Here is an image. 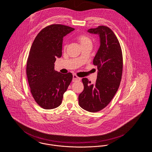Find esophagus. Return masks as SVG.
Returning <instances> with one entry per match:
<instances>
[{
	"label": "esophagus",
	"instance_id": "obj_1",
	"mask_svg": "<svg viewBox=\"0 0 152 152\" xmlns=\"http://www.w3.org/2000/svg\"><path fill=\"white\" fill-rule=\"evenodd\" d=\"M80 80H81V78H80L78 76H77L76 75L74 74L73 75V80H72L73 82H79Z\"/></svg>",
	"mask_w": 152,
	"mask_h": 152
}]
</instances>
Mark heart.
<instances>
[{"mask_svg":"<svg viewBox=\"0 0 152 152\" xmlns=\"http://www.w3.org/2000/svg\"><path fill=\"white\" fill-rule=\"evenodd\" d=\"M77 39L79 43H80L82 46H84L88 45H92V41L91 39L87 36L84 35H80L77 36ZM67 47V43L65 42L64 45V48L65 49Z\"/></svg>","mask_w":152,"mask_h":152,"instance_id":"heart-1","label":"heart"}]
</instances>
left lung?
<instances>
[{"label": "left lung", "instance_id": "obj_1", "mask_svg": "<svg viewBox=\"0 0 152 152\" xmlns=\"http://www.w3.org/2000/svg\"><path fill=\"white\" fill-rule=\"evenodd\" d=\"M88 32L100 37V46L93 59L98 71L95 84L82 79L84 90L79 95V104L88 112H96L105 108L117 92L122 76L123 55L117 37L109 27L99 26Z\"/></svg>", "mask_w": 152, "mask_h": 152}]
</instances>
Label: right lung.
Listing matches in <instances>:
<instances>
[{"instance_id": "obj_1", "label": "right lung", "mask_w": 152, "mask_h": 152, "mask_svg": "<svg viewBox=\"0 0 152 152\" xmlns=\"http://www.w3.org/2000/svg\"><path fill=\"white\" fill-rule=\"evenodd\" d=\"M75 30L70 26L53 24L43 28L35 37L26 63V75L36 103L45 109L57 107L72 80L71 73L54 70L56 58L62 56L64 36Z\"/></svg>"}]
</instances>
